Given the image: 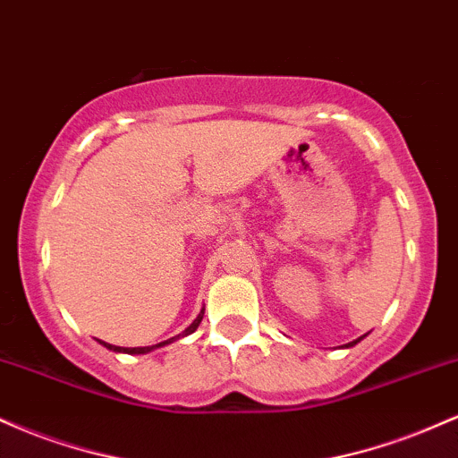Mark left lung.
I'll return each instance as SVG.
<instances>
[{
  "instance_id": "obj_1",
  "label": "left lung",
  "mask_w": 458,
  "mask_h": 458,
  "mask_svg": "<svg viewBox=\"0 0 458 458\" xmlns=\"http://www.w3.org/2000/svg\"><path fill=\"white\" fill-rule=\"evenodd\" d=\"M364 335H366V334H364ZM364 335H360V338L353 340V343H349V344H344V346H346V349H351V346H355L357 343H360V340H364Z\"/></svg>"
}]
</instances>
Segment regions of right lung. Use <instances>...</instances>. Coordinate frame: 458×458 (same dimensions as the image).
I'll return each mask as SVG.
<instances>
[{
	"instance_id": "right-lung-1",
	"label": "right lung",
	"mask_w": 458,
	"mask_h": 458,
	"mask_svg": "<svg viewBox=\"0 0 458 458\" xmlns=\"http://www.w3.org/2000/svg\"><path fill=\"white\" fill-rule=\"evenodd\" d=\"M202 317H204V310H199V314L196 317V320H193L191 325H189V327L182 331V334H178V335H174V338H170V340H163V343H159V344H152V346H135V349H124V346H114V344H107V343H103V340H98V343H101L105 349H109V351H114V353H129V355H144V353H150V351H155V349H161V346H165V344H172V343H176L178 338H185V335H189V334H193V331L198 329V325L202 323Z\"/></svg>"
}]
</instances>
